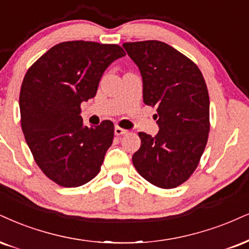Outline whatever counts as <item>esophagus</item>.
<instances>
[{"label": "esophagus", "instance_id": "1", "mask_svg": "<svg viewBox=\"0 0 249 249\" xmlns=\"http://www.w3.org/2000/svg\"><path fill=\"white\" fill-rule=\"evenodd\" d=\"M114 133H115L116 136H122V135L127 134L128 131L125 130V129H122V128H121V127H119V125H115V128H114Z\"/></svg>", "mask_w": 249, "mask_h": 249}]
</instances>
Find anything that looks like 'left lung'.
Returning a JSON list of instances; mask_svg holds the SVG:
<instances>
[{
  "mask_svg": "<svg viewBox=\"0 0 249 249\" xmlns=\"http://www.w3.org/2000/svg\"><path fill=\"white\" fill-rule=\"evenodd\" d=\"M143 78V101L157 107L159 133H139L141 148L133 156L140 176L156 187L176 188L197 167L210 130V101L198 67L158 40L124 42Z\"/></svg>",
  "mask_w": 249,
  "mask_h": 249,
  "instance_id": "left-lung-1",
  "label": "left lung"
}]
</instances>
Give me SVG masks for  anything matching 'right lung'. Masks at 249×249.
Here are the masks:
<instances>
[{"instance_id": "add662e5", "label": "right lung", "mask_w": 249, "mask_h": 249, "mask_svg": "<svg viewBox=\"0 0 249 249\" xmlns=\"http://www.w3.org/2000/svg\"><path fill=\"white\" fill-rule=\"evenodd\" d=\"M124 55L119 45L64 41L27 69L19 93L21 129L36 165L59 186L79 187L99 173L114 124L105 120L84 127L81 103L96 96L107 67Z\"/></svg>"}]
</instances>
